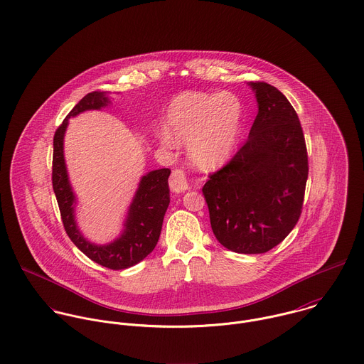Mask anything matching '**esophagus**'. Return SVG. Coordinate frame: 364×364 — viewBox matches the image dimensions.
<instances>
[{"instance_id":"34e87169","label":"esophagus","mask_w":364,"mask_h":364,"mask_svg":"<svg viewBox=\"0 0 364 364\" xmlns=\"http://www.w3.org/2000/svg\"><path fill=\"white\" fill-rule=\"evenodd\" d=\"M169 188L173 192H182V191H186L189 188L188 178H186V173H185L183 169L178 168V169L172 171L171 178H169Z\"/></svg>"}]
</instances>
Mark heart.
Instances as JSON below:
<instances>
[{"label":"heart","instance_id":"heart-1","mask_svg":"<svg viewBox=\"0 0 364 364\" xmlns=\"http://www.w3.org/2000/svg\"><path fill=\"white\" fill-rule=\"evenodd\" d=\"M242 106L232 93H183L178 96L166 114L168 128L181 141H191V154L203 168L223 164L233 152L240 128ZM165 145L176 139L169 131L161 134Z\"/></svg>","mask_w":364,"mask_h":364}]
</instances>
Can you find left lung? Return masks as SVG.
Here are the masks:
<instances>
[{
    "label": "left lung",
    "mask_w": 364,
    "mask_h": 364,
    "mask_svg": "<svg viewBox=\"0 0 364 364\" xmlns=\"http://www.w3.org/2000/svg\"><path fill=\"white\" fill-rule=\"evenodd\" d=\"M258 114L247 141L203 185L212 230L226 248L265 252L299 220L308 179V152L296 112L265 82L250 83Z\"/></svg>",
    "instance_id": "obj_1"
}]
</instances>
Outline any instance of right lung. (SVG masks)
<instances>
[{"instance_id": "add662e5", "label": "right lung", "mask_w": 364, "mask_h": 364, "mask_svg": "<svg viewBox=\"0 0 364 364\" xmlns=\"http://www.w3.org/2000/svg\"><path fill=\"white\" fill-rule=\"evenodd\" d=\"M109 103L103 92L86 95L56 128L53 136L52 159V185L60 210L63 228L69 239L95 262L110 268L124 269L144 259L156 245L165 212L169 205L168 178L171 169L162 168L146 173L139 183L134 202L131 203L125 230L120 239L107 245H96L87 242L76 228L73 216L75 196L70 189L65 159H63V135L70 116L85 110H97Z\"/></svg>"}]
</instances>
